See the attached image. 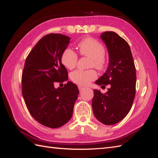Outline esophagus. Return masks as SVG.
I'll use <instances>...</instances> for the list:
<instances>
[{"mask_svg": "<svg viewBox=\"0 0 158 158\" xmlns=\"http://www.w3.org/2000/svg\"><path fill=\"white\" fill-rule=\"evenodd\" d=\"M78 88L79 89V91H82V90L84 89V87H83L81 85H78Z\"/></svg>", "mask_w": 158, "mask_h": 158, "instance_id": "esophagus-1", "label": "esophagus"}]
</instances>
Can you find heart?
<instances>
[{
    "instance_id": "b5f03b06",
    "label": "heart",
    "mask_w": 158,
    "mask_h": 158,
    "mask_svg": "<svg viewBox=\"0 0 158 158\" xmlns=\"http://www.w3.org/2000/svg\"><path fill=\"white\" fill-rule=\"evenodd\" d=\"M78 48L80 54L90 59L89 67L93 66L98 70L104 69L106 64L105 49L100 42L93 38L87 37L79 43ZM61 60L67 69H73L77 65L78 56L73 49L67 48L62 53ZM70 77L73 83L79 85H85L96 78L97 73L93 69L77 70L70 74Z\"/></svg>"
}]
</instances>
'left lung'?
<instances>
[{
  "label": "left lung",
  "instance_id": "left-lung-1",
  "mask_svg": "<svg viewBox=\"0 0 158 158\" xmlns=\"http://www.w3.org/2000/svg\"><path fill=\"white\" fill-rule=\"evenodd\" d=\"M108 49L109 62L106 73L96 81L101 87L110 84L105 94L94 89L92 109L96 118L105 125H113L125 117L136 94V68L130 46L115 32L100 35Z\"/></svg>",
  "mask_w": 158,
  "mask_h": 158
}]
</instances>
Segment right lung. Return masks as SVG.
<instances>
[{
	"label": "right lung",
	"instance_id": "right-lung-1",
	"mask_svg": "<svg viewBox=\"0 0 158 158\" xmlns=\"http://www.w3.org/2000/svg\"><path fill=\"white\" fill-rule=\"evenodd\" d=\"M70 40L61 34L43 36L29 53L22 72V92L28 111L39 123L51 128L70 119L79 92L71 81L54 88V82L68 80L61 57Z\"/></svg>",
	"mask_w": 158,
	"mask_h": 158
}]
</instances>
